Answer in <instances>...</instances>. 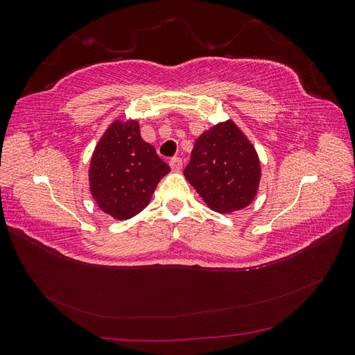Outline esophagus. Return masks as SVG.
Returning a JSON list of instances; mask_svg holds the SVG:
<instances>
[{
    "mask_svg": "<svg viewBox=\"0 0 355 355\" xmlns=\"http://www.w3.org/2000/svg\"><path fill=\"white\" fill-rule=\"evenodd\" d=\"M170 167H171V170L179 171L182 168V158H179V157L170 158Z\"/></svg>",
    "mask_w": 355,
    "mask_h": 355,
    "instance_id": "1",
    "label": "esophagus"
}]
</instances>
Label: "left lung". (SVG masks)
Returning <instances> with one entry per match:
<instances>
[{
  "label": "left lung",
  "mask_w": 355,
  "mask_h": 355,
  "mask_svg": "<svg viewBox=\"0 0 355 355\" xmlns=\"http://www.w3.org/2000/svg\"><path fill=\"white\" fill-rule=\"evenodd\" d=\"M184 173L210 209L231 213L254 198L261 164L240 128L225 121L197 139Z\"/></svg>",
  "instance_id": "1"
}]
</instances>
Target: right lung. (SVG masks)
Returning <instances> with one entry per match:
<instances>
[{
  "label": "right lung",
  "mask_w": 355,
  "mask_h": 355,
  "mask_svg": "<svg viewBox=\"0 0 355 355\" xmlns=\"http://www.w3.org/2000/svg\"><path fill=\"white\" fill-rule=\"evenodd\" d=\"M170 171L153 145L141 137L136 121H115L94 149L90 191L98 206L115 219L144 210L158 182Z\"/></svg>",
  "instance_id": "right-lung-1"
}]
</instances>
